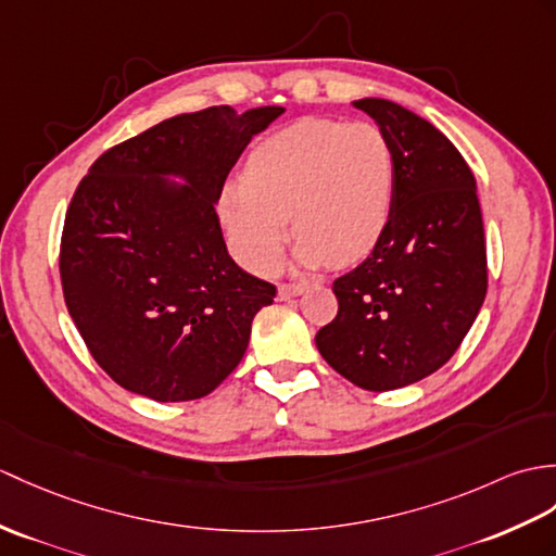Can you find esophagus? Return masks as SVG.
I'll return each mask as SVG.
<instances>
[{"mask_svg":"<svg viewBox=\"0 0 556 556\" xmlns=\"http://www.w3.org/2000/svg\"><path fill=\"white\" fill-rule=\"evenodd\" d=\"M305 291L303 283H281L279 291H277V299L279 301H289L293 295H301Z\"/></svg>","mask_w":556,"mask_h":556,"instance_id":"esophagus-1","label":"esophagus"}]
</instances>
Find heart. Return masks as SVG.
Here are the masks:
<instances>
[{"instance_id":"b5f03b06","label":"heart","mask_w":556,"mask_h":556,"mask_svg":"<svg viewBox=\"0 0 556 556\" xmlns=\"http://www.w3.org/2000/svg\"><path fill=\"white\" fill-rule=\"evenodd\" d=\"M393 203L395 159L381 127L303 118L251 151L243 177L219 189L217 217L237 261L269 275L289 227L303 267L359 263L379 247Z\"/></svg>"}]
</instances>
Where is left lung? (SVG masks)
I'll return each mask as SVG.
<instances>
[{
	"instance_id": "left-lung-1",
	"label": "left lung",
	"mask_w": 556,
	"mask_h": 556,
	"mask_svg": "<svg viewBox=\"0 0 556 556\" xmlns=\"http://www.w3.org/2000/svg\"><path fill=\"white\" fill-rule=\"evenodd\" d=\"M389 137L395 203L367 261L333 281L339 313L315 337L321 357L365 391L421 381L455 355L488 289L476 179L441 130L389 99H359Z\"/></svg>"
}]
</instances>
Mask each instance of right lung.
<instances>
[{"label":"right lung","mask_w":556,"mask_h":556,"mask_svg":"<svg viewBox=\"0 0 556 556\" xmlns=\"http://www.w3.org/2000/svg\"><path fill=\"white\" fill-rule=\"evenodd\" d=\"M281 113L175 115L101 153L77 185L61 235L63 299L87 351L125 391L197 400L241 363L251 321L277 289L231 261L215 203L253 135Z\"/></svg>","instance_id":"1"}]
</instances>
